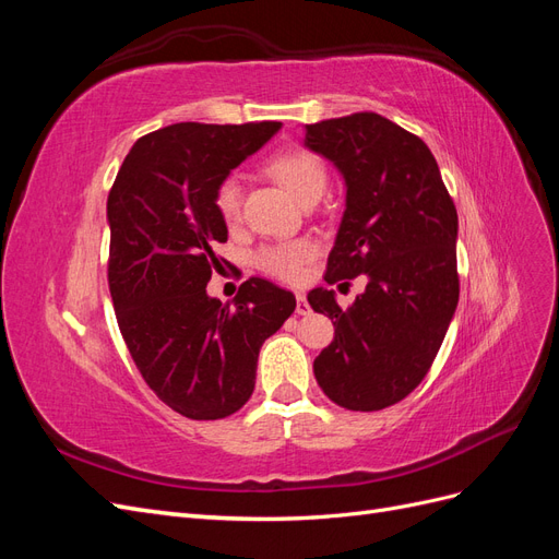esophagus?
Instances as JSON below:
<instances>
[{
  "mask_svg": "<svg viewBox=\"0 0 559 559\" xmlns=\"http://www.w3.org/2000/svg\"><path fill=\"white\" fill-rule=\"evenodd\" d=\"M296 314H300V317L310 314V302H308L306 294H296Z\"/></svg>",
  "mask_w": 559,
  "mask_h": 559,
  "instance_id": "esophagus-1",
  "label": "esophagus"
}]
</instances>
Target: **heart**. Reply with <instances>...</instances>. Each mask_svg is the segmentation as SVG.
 Here are the masks:
<instances>
[{"label":"heart","mask_w":559,"mask_h":559,"mask_svg":"<svg viewBox=\"0 0 559 559\" xmlns=\"http://www.w3.org/2000/svg\"><path fill=\"white\" fill-rule=\"evenodd\" d=\"M267 170L273 175L296 202H306L308 198L321 195L326 191V167L319 156L308 148H289L282 151L267 163ZM216 212L222 214L226 224H235L240 218L242 207V183L238 177H226L216 189ZM312 257L310 242H286L277 247L263 249L257 263L265 273L280 280H298Z\"/></svg>","instance_id":"obj_1"}]
</instances>
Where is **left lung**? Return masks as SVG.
<instances>
[{
  "label": "left lung",
  "instance_id": "8db88e82",
  "mask_svg": "<svg viewBox=\"0 0 559 559\" xmlns=\"http://www.w3.org/2000/svg\"><path fill=\"white\" fill-rule=\"evenodd\" d=\"M302 144L331 160L345 181V212L324 280H368L345 310L333 289L308 294L312 310L335 326L314 359V378L341 408L382 411L425 380L454 317V202L429 146L380 114L306 126Z\"/></svg>",
  "mask_w": 559,
  "mask_h": 559
}]
</instances>
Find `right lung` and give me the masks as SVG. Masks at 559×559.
<instances>
[{
  "mask_svg": "<svg viewBox=\"0 0 559 559\" xmlns=\"http://www.w3.org/2000/svg\"><path fill=\"white\" fill-rule=\"evenodd\" d=\"M282 123H175L134 142L107 200L109 292L146 384L191 419L240 411L259 352L296 310L292 292L251 277L233 306L207 294L212 245L228 240L216 189Z\"/></svg>",
  "mask_w": 559,
  "mask_h": 559,
  "instance_id": "add662e5",
  "label": "right lung"
}]
</instances>
